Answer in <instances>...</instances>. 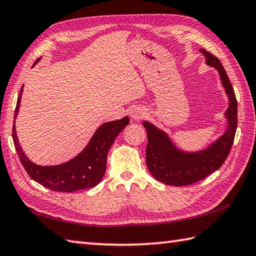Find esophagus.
<instances>
[{
    "label": "esophagus",
    "mask_w": 256,
    "mask_h": 256,
    "mask_svg": "<svg viewBox=\"0 0 256 256\" xmlns=\"http://www.w3.org/2000/svg\"><path fill=\"white\" fill-rule=\"evenodd\" d=\"M130 116H131L132 120H140L145 116V111L142 108L134 106L130 110Z\"/></svg>",
    "instance_id": "esophagus-1"
}]
</instances>
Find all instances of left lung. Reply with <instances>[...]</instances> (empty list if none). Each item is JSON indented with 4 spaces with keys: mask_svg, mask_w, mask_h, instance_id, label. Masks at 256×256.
Segmentation results:
<instances>
[{
    "mask_svg": "<svg viewBox=\"0 0 256 256\" xmlns=\"http://www.w3.org/2000/svg\"><path fill=\"white\" fill-rule=\"evenodd\" d=\"M199 52L206 58V64L218 72L229 100V106L224 113L226 128L224 134L202 150L188 152L179 148L170 135L153 123L143 122L148 138L146 148L148 170L156 180L176 187L197 182L219 170L230 153L236 131L238 103L226 70L212 54L204 48H200Z\"/></svg>",
    "mask_w": 256,
    "mask_h": 256,
    "instance_id": "1",
    "label": "left lung"
}]
</instances>
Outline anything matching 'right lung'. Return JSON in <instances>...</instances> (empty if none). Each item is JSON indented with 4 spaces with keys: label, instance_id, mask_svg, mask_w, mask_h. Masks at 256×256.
Listing matches in <instances>:
<instances>
[{
    "label": "right lung",
    "instance_id": "1",
    "mask_svg": "<svg viewBox=\"0 0 256 256\" xmlns=\"http://www.w3.org/2000/svg\"><path fill=\"white\" fill-rule=\"evenodd\" d=\"M40 60V58H38L35 64ZM22 94H23V86L20 88L18 103H16L14 118L18 114ZM128 123V116H124L116 121L101 124L92 135L89 143L77 156L62 164L54 166L37 165L27 157L16 135L15 123L13 125L12 135L15 150L18 152L22 165L24 166L25 170L32 180L55 192H72L77 190L96 187L102 180L106 170L108 152L120 132H122Z\"/></svg>",
    "mask_w": 256,
    "mask_h": 256
}]
</instances>
